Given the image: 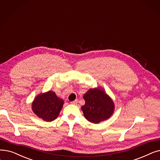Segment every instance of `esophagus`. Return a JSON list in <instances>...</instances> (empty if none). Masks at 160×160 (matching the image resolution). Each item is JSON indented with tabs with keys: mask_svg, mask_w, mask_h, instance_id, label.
Segmentation results:
<instances>
[{
	"mask_svg": "<svg viewBox=\"0 0 160 160\" xmlns=\"http://www.w3.org/2000/svg\"><path fill=\"white\" fill-rule=\"evenodd\" d=\"M71 103V104H73V105H76V104L78 103V99H76V100L72 101Z\"/></svg>",
	"mask_w": 160,
	"mask_h": 160,
	"instance_id": "esophagus-1",
	"label": "esophagus"
}]
</instances>
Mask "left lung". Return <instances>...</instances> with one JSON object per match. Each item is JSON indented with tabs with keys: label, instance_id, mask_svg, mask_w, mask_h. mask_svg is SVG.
<instances>
[{
	"label": "left lung",
	"instance_id": "left-lung-1",
	"mask_svg": "<svg viewBox=\"0 0 160 160\" xmlns=\"http://www.w3.org/2000/svg\"><path fill=\"white\" fill-rule=\"evenodd\" d=\"M86 103L82 110L86 120L94 123L108 119L114 112L113 101L101 89H92L84 95Z\"/></svg>",
	"mask_w": 160,
	"mask_h": 160
}]
</instances>
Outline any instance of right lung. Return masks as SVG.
I'll return each instance as SVG.
<instances>
[{"mask_svg": "<svg viewBox=\"0 0 160 160\" xmlns=\"http://www.w3.org/2000/svg\"><path fill=\"white\" fill-rule=\"evenodd\" d=\"M63 101L52 91L38 95L32 104L33 112L42 119L52 122L55 120L63 107Z\"/></svg>", "mask_w": 160, "mask_h": 160, "instance_id": "1", "label": "right lung"}]
</instances>
